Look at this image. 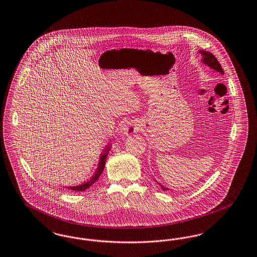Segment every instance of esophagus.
<instances>
[{
  "label": "esophagus",
  "mask_w": 257,
  "mask_h": 257,
  "mask_svg": "<svg viewBox=\"0 0 257 257\" xmlns=\"http://www.w3.org/2000/svg\"><path fill=\"white\" fill-rule=\"evenodd\" d=\"M140 130L139 124L135 119H127L124 120L120 126V134L133 135Z\"/></svg>",
  "instance_id": "34e87169"
}]
</instances>
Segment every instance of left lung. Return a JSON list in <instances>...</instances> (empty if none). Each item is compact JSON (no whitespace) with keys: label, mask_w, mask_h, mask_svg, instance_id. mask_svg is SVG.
Wrapping results in <instances>:
<instances>
[{"label":"left lung","mask_w":257,"mask_h":257,"mask_svg":"<svg viewBox=\"0 0 257 257\" xmlns=\"http://www.w3.org/2000/svg\"><path fill=\"white\" fill-rule=\"evenodd\" d=\"M198 54H200V56H201L200 61H202L206 66L210 67L214 71L223 75V69L221 68L220 62L218 61V60L216 59V57L213 54H211L210 52H207V51H204V50H198ZM158 184H159V186L162 188L163 191H168L169 190V188H167V187H165V186H163L160 183Z\"/></svg>","instance_id":"obj_1"}]
</instances>
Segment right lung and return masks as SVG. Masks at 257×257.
I'll list each match as a JSON object with an SVG mask.
<instances>
[{"mask_svg": "<svg viewBox=\"0 0 257 257\" xmlns=\"http://www.w3.org/2000/svg\"><path fill=\"white\" fill-rule=\"evenodd\" d=\"M111 149V146L109 145L108 147H106L104 149V151L102 152V154L100 155V159H99V163H98L97 170L95 171V173L93 174V176L85 183L81 184V185H78V186H65V189H68V190H72L75 192H84L86 191V189H88L91 185L95 183L98 180V178L100 177V175L102 174V172L104 171V168H105V162H106V158L109 154V151Z\"/></svg>", "mask_w": 257, "mask_h": 257, "instance_id": "add662e5", "label": "right lung"}]
</instances>
